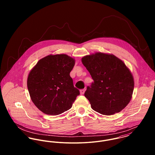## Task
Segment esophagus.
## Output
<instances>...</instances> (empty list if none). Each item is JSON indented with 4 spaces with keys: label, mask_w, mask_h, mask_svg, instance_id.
<instances>
[{
    "label": "esophagus",
    "mask_w": 155,
    "mask_h": 155,
    "mask_svg": "<svg viewBox=\"0 0 155 155\" xmlns=\"http://www.w3.org/2000/svg\"><path fill=\"white\" fill-rule=\"evenodd\" d=\"M84 92H85V89H81V91H80V94H81V95H83L84 94Z\"/></svg>",
    "instance_id": "obj_1"
}]
</instances>
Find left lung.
I'll list each match as a JSON object with an SVG mask.
<instances>
[{
	"label": "left lung",
	"mask_w": 155,
	"mask_h": 155,
	"mask_svg": "<svg viewBox=\"0 0 155 155\" xmlns=\"http://www.w3.org/2000/svg\"><path fill=\"white\" fill-rule=\"evenodd\" d=\"M82 63L94 80L85 92L92 109L108 116L122 110L131 101L134 88L133 74L123 61L98 52L84 56Z\"/></svg>",
	"instance_id": "left-lung-1"
}]
</instances>
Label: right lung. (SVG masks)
<instances>
[{
  "label": "right lung",
  "instance_id": "right-lung-1",
  "mask_svg": "<svg viewBox=\"0 0 155 155\" xmlns=\"http://www.w3.org/2000/svg\"><path fill=\"white\" fill-rule=\"evenodd\" d=\"M74 64L75 60L66 54H51L30 70L27 88L31 101L42 112L58 115L71 109L80 94L70 76Z\"/></svg>",
  "mask_w": 155,
  "mask_h": 155
}]
</instances>
